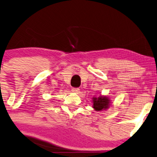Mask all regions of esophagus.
I'll use <instances>...</instances> for the list:
<instances>
[{"mask_svg":"<svg viewBox=\"0 0 157 157\" xmlns=\"http://www.w3.org/2000/svg\"><path fill=\"white\" fill-rule=\"evenodd\" d=\"M72 92H75V93H79L80 92V89L78 88H73L72 89Z\"/></svg>","mask_w":157,"mask_h":157,"instance_id":"obj_1","label":"esophagus"}]
</instances>
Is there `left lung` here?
<instances>
[{
	"label": "left lung",
	"instance_id": "1",
	"mask_svg": "<svg viewBox=\"0 0 157 157\" xmlns=\"http://www.w3.org/2000/svg\"><path fill=\"white\" fill-rule=\"evenodd\" d=\"M110 100L108 97L100 96L98 98L93 97V107L97 112L106 110L110 106Z\"/></svg>",
	"mask_w": 157,
	"mask_h": 157
}]
</instances>
